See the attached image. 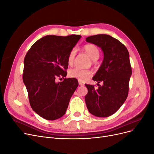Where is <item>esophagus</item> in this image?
<instances>
[{"label": "esophagus", "mask_w": 154, "mask_h": 154, "mask_svg": "<svg viewBox=\"0 0 154 154\" xmlns=\"http://www.w3.org/2000/svg\"><path fill=\"white\" fill-rule=\"evenodd\" d=\"M78 83H79V85H80V86H83V85H85V83L82 82H81V81H78Z\"/></svg>", "instance_id": "obj_1"}]
</instances>
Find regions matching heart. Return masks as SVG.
<instances>
[{
    "mask_svg": "<svg viewBox=\"0 0 154 154\" xmlns=\"http://www.w3.org/2000/svg\"><path fill=\"white\" fill-rule=\"evenodd\" d=\"M84 49L85 52L89 56V57L91 58L93 61H95L98 59L100 57V51L96 46L94 44H87L84 46ZM76 55V49H72L71 52H70L67 62L69 65H71L73 63L74 57ZM69 76L72 78H76L79 81L81 82H85L88 78H90L92 76V72L89 70L82 69L79 67H74L69 70Z\"/></svg>",
    "mask_w": 154,
    "mask_h": 154,
    "instance_id": "1",
    "label": "heart"
}]
</instances>
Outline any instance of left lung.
Wrapping results in <instances>:
<instances>
[{"instance_id": "1", "label": "left lung", "mask_w": 154, "mask_h": 154, "mask_svg": "<svg viewBox=\"0 0 154 154\" xmlns=\"http://www.w3.org/2000/svg\"><path fill=\"white\" fill-rule=\"evenodd\" d=\"M86 41L98 46L104 55L101 66L92 78L97 82L98 88L85 85L88 89L86 105L89 112L96 117H109L122 106L128 96L132 75L128 51L121 42L108 35L88 36ZM101 81L103 86L99 84Z\"/></svg>"}]
</instances>
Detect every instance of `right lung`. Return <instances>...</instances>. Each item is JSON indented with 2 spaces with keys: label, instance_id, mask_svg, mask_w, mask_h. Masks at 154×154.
Here are the masks:
<instances>
[{
  "label": "right lung",
  "instance_id": "1",
  "mask_svg": "<svg viewBox=\"0 0 154 154\" xmlns=\"http://www.w3.org/2000/svg\"><path fill=\"white\" fill-rule=\"evenodd\" d=\"M80 38L76 35L45 36L37 40L26 55L23 82L29 103L45 119L62 117L78 85L75 78H65L59 82L57 80L66 76L69 54Z\"/></svg>",
  "mask_w": 154,
  "mask_h": 154
}]
</instances>
